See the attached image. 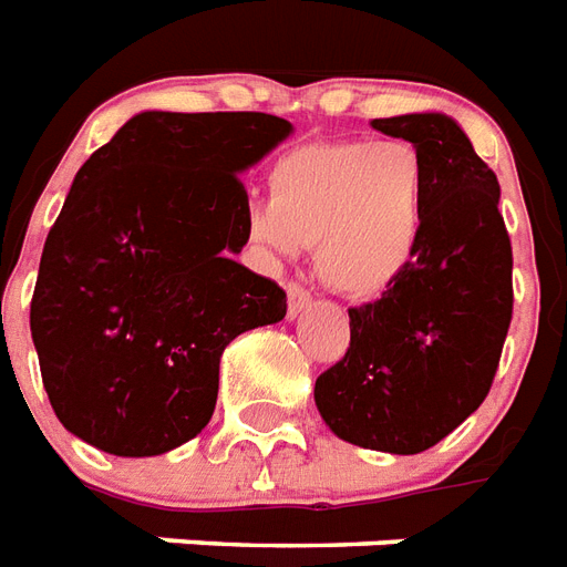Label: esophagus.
<instances>
[{"instance_id":"esophagus-1","label":"esophagus","mask_w":567,"mask_h":567,"mask_svg":"<svg viewBox=\"0 0 567 567\" xmlns=\"http://www.w3.org/2000/svg\"><path fill=\"white\" fill-rule=\"evenodd\" d=\"M310 305V292L299 284H289L287 287V310H289V319H296L301 310Z\"/></svg>"}]
</instances>
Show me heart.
Wrapping results in <instances>:
<instances>
[{
  "instance_id": "b5f03b06",
  "label": "heart",
  "mask_w": 567,
  "mask_h": 567,
  "mask_svg": "<svg viewBox=\"0 0 567 567\" xmlns=\"http://www.w3.org/2000/svg\"><path fill=\"white\" fill-rule=\"evenodd\" d=\"M248 238L271 259L317 248L319 278L343 296H380L424 233L427 164L406 140H319L284 152Z\"/></svg>"
}]
</instances>
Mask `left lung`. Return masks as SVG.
Segmentation results:
<instances>
[{"label":"left lung","mask_w":567,"mask_h":567,"mask_svg":"<svg viewBox=\"0 0 567 567\" xmlns=\"http://www.w3.org/2000/svg\"><path fill=\"white\" fill-rule=\"evenodd\" d=\"M370 125L427 164L424 233L382 299L349 310L347 355L317 380L331 433L359 449L419 454L478 410L511 326V238L499 182L445 113Z\"/></svg>","instance_id":"left-lung-1"}]
</instances>
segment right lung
Here are the masks:
<instances>
[{
  "mask_svg": "<svg viewBox=\"0 0 567 567\" xmlns=\"http://www.w3.org/2000/svg\"><path fill=\"white\" fill-rule=\"evenodd\" d=\"M289 134L268 113L146 110L80 167L29 310L74 436L116 457L178 449L215 412L229 340L287 317V292L236 254L250 215L238 176Z\"/></svg>",
  "mask_w": 567,
  "mask_h": 567,
  "instance_id": "add662e5",
  "label": "right lung"
}]
</instances>
